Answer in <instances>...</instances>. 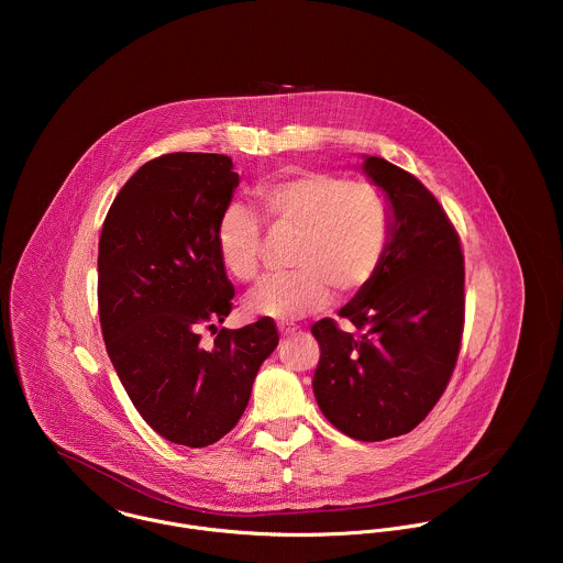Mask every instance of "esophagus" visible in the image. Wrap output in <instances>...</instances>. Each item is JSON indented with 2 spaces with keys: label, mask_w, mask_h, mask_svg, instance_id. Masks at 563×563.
Returning a JSON list of instances; mask_svg holds the SVG:
<instances>
[{
  "label": "esophagus",
  "mask_w": 563,
  "mask_h": 563,
  "mask_svg": "<svg viewBox=\"0 0 563 563\" xmlns=\"http://www.w3.org/2000/svg\"><path fill=\"white\" fill-rule=\"evenodd\" d=\"M279 331H282L284 338H288V335L297 333V327H295V324H279Z\"/></svg>",
  "instance_id": "obj_1"
}]
</instances>
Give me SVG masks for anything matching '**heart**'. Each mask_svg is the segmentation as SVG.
<instances>
[{"label": "heart", "instance_id": "b5f03b06", "mask_svg": "<svg viewBox=\"0 0 563 563\" xmlns=\"http://www.w3.org/2000/svg\"><path fill=\"white\" fill-rule=\"evenodd\" d=\"M271 232H299L288 275L260 284L249 306L262 317L295 321L324 308L338 290L353 297L379 275L393 241V206L382 186L329 170H295L253 190ZM225 268L255 282L262 268V225L241 206H230L217 225Z\"/></svg>", "mask_w": 563, "mask_h": 563}]
</instances>
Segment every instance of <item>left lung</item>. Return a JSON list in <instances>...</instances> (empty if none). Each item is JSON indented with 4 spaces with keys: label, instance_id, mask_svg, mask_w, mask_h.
<instances>
[{
    "label": "left lung",
    "instance_id": "obj_1",
    "mask_svg": "<svg viewBox=\"0 0 563 563\" xmlns=\"http://www.w3.org/2000/svg\"><path fill=\"white\" fill-rule=\"evenodd\" d=\"M393 206V241L379 275L333 319L312 324L321 344L314 395L324 418L362 442L409 433L444 395L457 364L466 295L462 241L438 199L401 166L366 158Z\"/></svg>",
    "mask_w": 563,
    "mask_h": 563
}]
</instances>
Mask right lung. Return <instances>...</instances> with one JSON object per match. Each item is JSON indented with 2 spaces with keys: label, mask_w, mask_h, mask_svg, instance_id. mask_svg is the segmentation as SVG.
I'll return each mask as SVG.
<instances>
[{
  "label": "right lung",
  "mask_w": 563,
  "mask_h": 563,
  "mask_svg": "<svg viewBox=\"0 0 563 563\" xmlns=\"http://www.w3.org/2000/svg\"><path fill=\"white\" fill-rule=\"evenodd\" d=\"M232 158L166 154L114 197L99 239L97 303L108 357L145 422L201 449L230 433L279 333L268 317L219 329L234 286L217 225L239 186ZM218 335L208 347L200 331Z\"/></svg>",
  "instance_id": "add662e5"
}]
</instances>
